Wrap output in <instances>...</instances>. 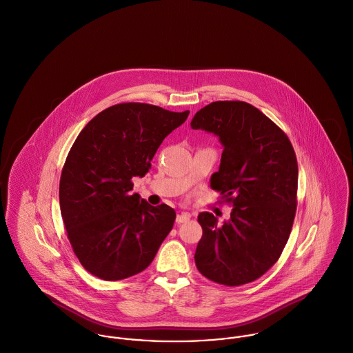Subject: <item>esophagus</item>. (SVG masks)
I'll return each instance as SVG.
<instances>
[{
    "mask_svg": "<svg viewBox=\"0 0 353 353\" xmlns=\"http://www.w3.org/2000/svg\"><path fill=\"white\" fill-rule=\"evenodd\" d=\"M190 218H191V214H190V212H181V214H177L176 222H177V223H184V222L190 221Z\"/></svg>",
    "mask_w": 353,
    "mask_h": 353,
    "instance_id": "esophagus-1",
    "label": "esophagus"
}]
</instances>
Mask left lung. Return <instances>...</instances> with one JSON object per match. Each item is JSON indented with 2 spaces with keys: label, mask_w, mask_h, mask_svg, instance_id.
Listing matches in <instances>:
<instances>
[{
  "label": "left lung",
  "mask_w": 353,
  "mask_h": 353,
  "mask_svg": "<svg viewBox=\"0 0 353 353\" xmlns=\"http://www.w3.org/2000/svg\"><path fill=\"white\" fill-rule=\"evenodd\" d=\"M192 130L218 138L223 147L210 187L233 203L218 225L201 212L203 236L195 263L209 280L228 286L255 281L280 258L296 212L297 161L281 130L255 106L218 101L194 116Z\"/></svg>",
  "instance_id": "obj_1"
}]
</instances>
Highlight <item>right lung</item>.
Segmentation results:
<instances>
[{
  "mask_svg": "<svg viewBox=\"0 0 353 353\" xmlns=\"http://www.w3.org/2000/svg\"><path fill=\"white\" fill-rule=\"evenodd\" d=\"M190 112L148 103H119L81 130L60 179V209L83 268L105 281L143 272L173 228L176 212L134 194L163 139Z\"/></svg>",
  "mask_w": 353,
  "mask_h": 353,
  "instance_id": "1",
  "label": "right lung"
}]
</instances>
